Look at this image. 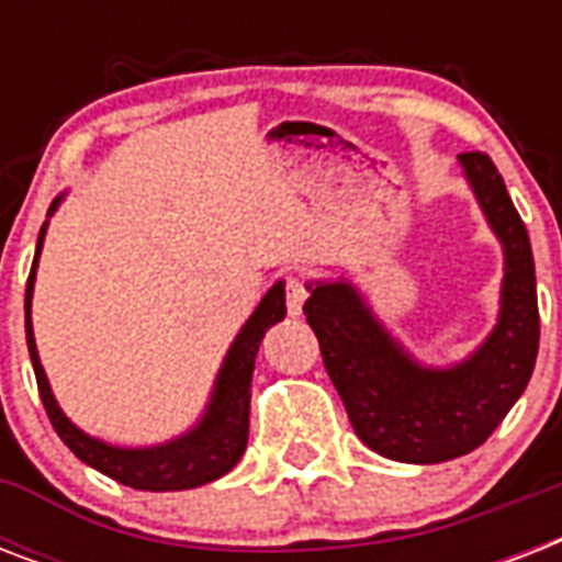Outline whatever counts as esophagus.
Instances as JSON below:
<instances>
[{"label": "esophagus", "instance_id": "esophagus-1", "mask_svg": "<svg viewBox=\"0 0 562 562\" xmlns=\"http://www.w3.org/2000/svg\"><path fill=\"white\" fill-rule=\"evenodd\" d=\"M303 303H306V285L297 277L285 280V306H289V317L303 315Z\"/></svg>", "mask_w": 562, "mask_h": 562}]
</instances>
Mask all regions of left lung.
Returning a JSON list of instances; mask_svg holds the SVG:
<instances>
[{"label": "left lung", "instance_id": "obj_1", "mask_svg": "<svg viewBox=\"0 0 562 562\" xmlns=\"http://www.w3.org/2000/svg\"><path fill=\"white\" fill-rule=\"evenodd\" d=\"M458 162L505 254L496 326L467 359L446 368L414 359L347 277L308 282L303 306L356 435L391 461L443 463L484 443L525 393L540 350L528 229L487 154Z\"/></svg>", "mask_w": 562, "mask_h": 562}]
</instances>
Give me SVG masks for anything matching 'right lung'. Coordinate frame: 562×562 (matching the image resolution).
<instances>
[{"label": "right lung", "instance_id": "1", "mask_svg": "<svg viewBox=\"0 0 562 562\" xmlns=\"http://www.w3.org/2000/svg\"><path fill=\"white\" fill-rule=\"evenodd\" d=\"M64 198L66 192L57 194L52 206H48L46 224L40 227L37 254H34V265H31L29 285H25V341H29L31 364H34V375H37L40 400L46 405V414L52 419V426H55L57 437L72 449L78 461L134 490H151V493L192 490L227 475L238 463V458L245 454L247 428H250L254 361L265 333L285 317V282H273L268 294L259 300V306L254 308V315L247 317L245 326L238 329V335L229 344L227 356L221 361L210 402H206V408H203V414L192 428H187L183 435L171 437L166 443L154 446L104 443L99 437L87 435L83 428L75 426L72 419L60 411L55 393H52V384L46 379V370L40 364L34 326H31V297H34V282H37L40 250H43L48 218L55 215Z\"/></svg>", "mask_w": 562, "mask_h": 562}]
</instances>
